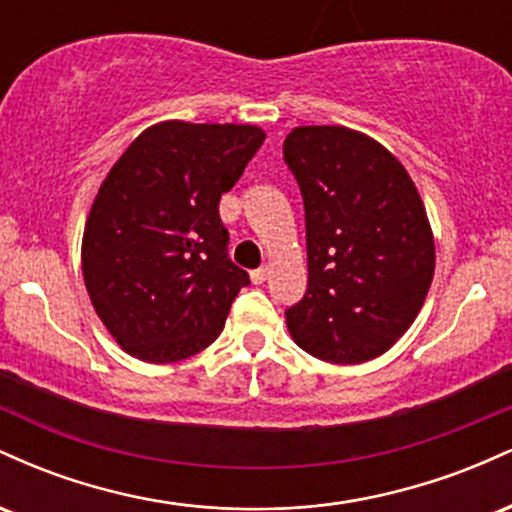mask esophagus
Segmentation results:
<instances>
[{"instance_id":"obj_1","label":"esophagus","mask_w":512,"mask_h":512,"mask_svg":"<svg viewBox=\"0 0 512 512\" xmlns=\"http://www.w3.org/2000/svg\"><path fill=\"white\" fill-rule=\"evenodd\" d=\"M267 276H269V267L252 269V272H250V279H252V284H264V281H267Z\"/></svg>"}]
</instances>
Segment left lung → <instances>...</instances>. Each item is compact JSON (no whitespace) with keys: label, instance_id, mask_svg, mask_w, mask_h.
<instances>
[{"label":"left lung","instance_id":"obj_1","mask_svg":"<svg viewBox=\"0 0 512 512\" xmlns=\"http://www.w3.org/2000/svg\"><path fill=\"white\" fill-rule=\"evenodd\" d=\"M284 161L301 187L308 291L286 310L303 351L330 363L385 354L424 305L436 245L402 163L346 127H296Z\"/></svg>","mask_w":512,"mask_h":512}]
</instances>
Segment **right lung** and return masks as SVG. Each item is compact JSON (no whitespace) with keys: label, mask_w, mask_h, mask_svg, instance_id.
<instances>
[{"label":"right lung","mask_w":512,"mask_h":512,"mask_svg":"<svg viewBox=\"0 0 512 512\" xmlns=\"http://www.w3.org/2000/svg\"><path fill=\"white\" fill-rule=\"evenodd\" d=\"M262 142L252 125L161 122L108 173L86 221L81 269L127 354L175 363L221 334L250 276L228 257L219 202Z\"/></svg>","instance_id":"1"}]
</instances>
